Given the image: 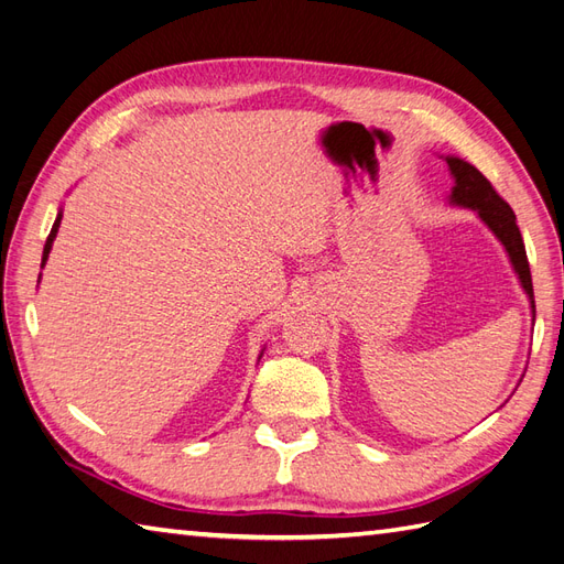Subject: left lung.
<instances>
[{
	"label": "left lung",
	"instance_id": "obj_1",
	"mask_svg": "<svg viewBox=\"0 0 564 564\" xmlns=\"http://www.w3.org/2000/svg\"><path fill=\"white\" fill-rule=\"evenodd\" d=\"M452 178H455V186L449 191V203L459 205V208H471L484 225L498 237L502 249L507 251V258L517 272L521 290L529 296L531 306V321H535V304H533V284H531V270L527 260L524 239H521V231L517 227V217L510 205H507L498 191L490 186L488 178L480 174L474 164H469L462 158L447 155L445 158Z\"/></svg>",
	"mask_w": 564,
	"mask_h": 564
}]
</instances>
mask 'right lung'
<instances>
[{"label":"right lung","mask_w":564,"mask_h":564,"mask_svg":"<svg viewBox=\"0 0 564 564\" xmlns=\"http://www.w3.org/2000/svg\"><path fill=\"white\" fill-rule=\"evenodd\" d=\"M59 223H62V210L57 213V219H54V225H52V231H50V237H47V241H45V249H43V268H45V263H47V258H50V251H52V243H54V239H57V231H59ZM40 282V280H37Z\"/></svg>","instance_id":"right-lung-1"}]
</instances>
